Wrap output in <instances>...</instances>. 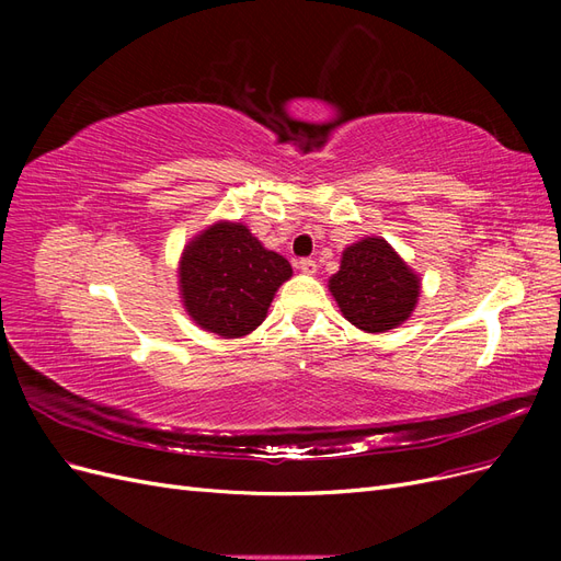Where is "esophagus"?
Wrapping results in <instances>:
<instances>
[{"label":"esophagus","mask_w":561,"mask_h":561,"mask_svg":"<svg viewBox=\"0 0 561 561\" xmlns=\"http://www.w3.org/2000/svg\"><path fill=\"white\" fill-rule=\"evenodd\" d=\"M297 268L301 271V274L313 276L316 271H318V264H316V260H311V257H301V260L297 262Z\"/></svg>","instance_id":"esophagus-1"}]
</instances>
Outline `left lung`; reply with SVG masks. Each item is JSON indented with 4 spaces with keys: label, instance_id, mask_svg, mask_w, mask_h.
I'll use <instances>...</instances> for the list:
<instances>
[{
    "label": "left lung",
    "instance_id": "8db88e82",
    "mask_svg": "<svg viewBox=\"0 0 561 561\" xmlns=\"http://www.w3.org/2000/svg\"><path fill=\"white\" fill-rule=\"evenodd\" d=\"M330 293L355 328L388 332L414 311L419 278L383 239H365L344 250Z\"/></svg>",
    "mask_w": 561,
    "mask_h": 561
}]
</instances>
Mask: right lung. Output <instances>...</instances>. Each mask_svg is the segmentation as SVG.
I'll list each match as a JSON object with an SVG mask.
<instances>
[{"label": "right lung", "mask_w": 561, "mask_h": 561, "mask_svg": "<svg viewBox=\"0 0 561 561\" xmlns=\"http://www.w3.org/2000/svg\"><path fill=\"white\" fill-rule=\"evenodd\" d=\"M290 276V262L239 222L206 229L184 248L180 262L186 311L203 330L227 339L262 325L271 299Z\"/></svg>", "instance_id": "obj_1"}]
</instances>
